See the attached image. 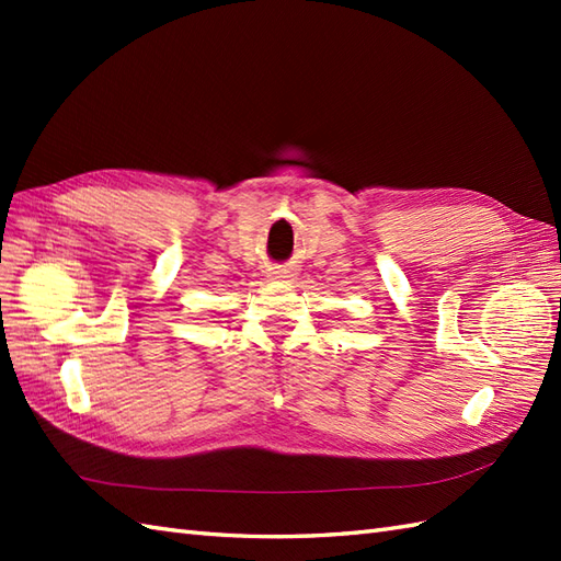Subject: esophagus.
<instances>
[{
  "label": "esophagus",
  "instance_id": "obj_1",
  "mask_svg": "<svg viewBox=\"0 0 561 561\" xmlns=\"http://www.w3.org/2000/svg\"><path fill=\"white\" fill-rule=\"evenodd\" d=\"M270 277H272V279H291L294 274H291V270H282V267H277V270H272V272H270Z\"/></svg>",
  "mask_w": 561,
  "mask_h": 561
}]
</instances>
